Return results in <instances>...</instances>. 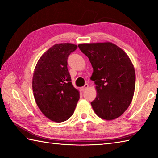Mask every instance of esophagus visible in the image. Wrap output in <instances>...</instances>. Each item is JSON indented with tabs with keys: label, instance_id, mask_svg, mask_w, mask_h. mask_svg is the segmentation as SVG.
<instances>
[{
	"label": "esophagus",
	"instance_id": "1",
	"mask_svg": "<svg viewBox=\"0 0 158 158\" xmlns=\"http://www.w3.org/2000/svg\"><path fill=\"white\" fill-rule=\"evenodd\" d=\"M88 87H89V84H85L84 86L81 88V90H82V91H84V90H86L88 89Z\"/></svg>",
	"mask_w": 158,
	"mask_h": 158
}]
</instances>
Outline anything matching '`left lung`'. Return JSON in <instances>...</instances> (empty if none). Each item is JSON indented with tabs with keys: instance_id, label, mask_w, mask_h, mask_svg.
<instances>
[{
	"instance_id": "obj_1",
	"label": "left lung",
	"mask_w": 158,
	"mask_h": 158,
	"mask_svg": "<svg viewBox=\"0 0 158 158\" xmlns=\"http://www.w3.org/2000/svg\"><path fill=\"white\" fill-rule=\"evenodd\" d=\"M78 47L93 68L90 79L97 90V96L90 102L93 110L102 119L117 118L130 106L135 93V71L130 58L111 42Z\"/></svg>"
}]
</instances>
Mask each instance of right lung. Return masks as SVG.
Masks as SVG:
<instances>
[{"mask_svg":"<svg viewBox=\"0 0 158 158\" xmlns=\"http://www.w3.org/2000/svg\"><path fill=\"white\" fill-rule=\"evenodd\" d=\"M77 46L71 43L53 45L37 62L33 77L35 100L45 116L57 123L73 114L79 93L72 84L68 58Z\"/></svg>","mask_w":158,"mask_h":158,"instance_id":"right-lung-1","label":"right lung"}]
</instances>
